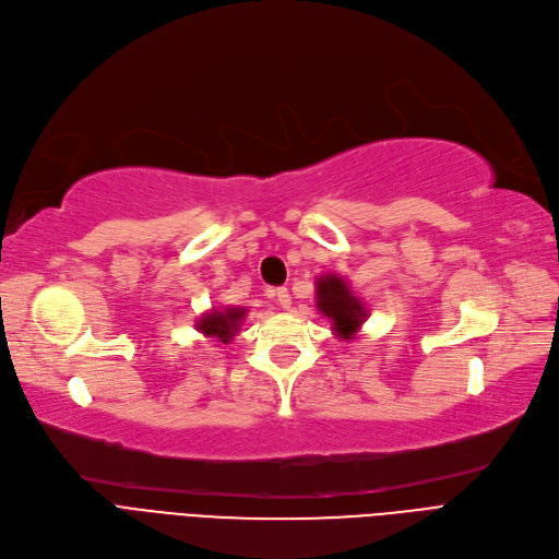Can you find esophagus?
Masks as SVG:
<instances>
[{
  "label": "esophagus",
  "mask_w": 559,
  "mask_h": 559,
  "mask_svg": "<svg viewBox=\"0 0 559 559\" xmlns=\"http://www.w3.org/2000/svg\"><path fill=\"white\" fill-rule=\"evenodd\" d=\"M276 301H278L281 308H289V306H293V295H289L287 287H278V289H276Z\"/></svg>",
  "instance_id": "esophagus-1"
}]
</instances>
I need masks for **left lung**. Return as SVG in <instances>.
Here are the masks:
<instances>
[{
  "instance_id": "left-lung-1",
  "label": "left lung",
  "mask_w": 559,
  "mask_h": 559,
  "mask_svg": "<svg viewBox=\"0 0 559 559\" xmlns=\"http://www.w3.org/2000/svg\"><path fill=\"white\" fill-rule=\"evenodd\" d=\"M318 308L324 318H331L333 331L340 337H352L368 318V310L354 297L347 281L335 274L318 278Z\"/></svg>"
}]
</instances>
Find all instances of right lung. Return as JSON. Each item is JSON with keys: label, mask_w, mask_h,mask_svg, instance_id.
Returning <instances> with one entry per match:
<instances>
[{"label": "right lung", "mask_w": 559, "mask_h": 559, "mask_svg": "<svg viewBox=\"0 0 559 559\" xmlns=\"http://www.w3.org/2000/svg\"><path fill=\"white\" fill-rule=\"evenodd\" d=\"M245 308H226V310H212L197 322L199 331L207 337L219 340V343H230L235 333L239 331V322L245 320Z\"/></svg>", "instance_id": "obj_1"}]
</instances>
